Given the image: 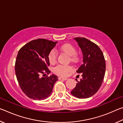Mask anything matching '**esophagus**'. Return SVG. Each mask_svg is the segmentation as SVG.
<instances>
[{
	"label": "esophagus",
	"mask_w": 123,
	"mask_h": 123,
	"mask_svg": "<svg viewBox=\"0 0 123 123\" xmlns=\"http://www.w3.org/2000/svg\"><path fill=\"white\" fill-rule=\"evenodd\" d=\"M58 79H59V80H67L68 79L67 78H63V77H59Z\"/></svg>",
	"instance_id": "obj_1"
}]
</instances>
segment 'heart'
<instances>
[{
  "label": "heart",
  "instance_id": "1",
  "mask_svg": "<svg viewBox=\"0 0 123 123\" xmlns=\"http://www.w3.org/2000/svg\"><path fill=\"white\" fill-rule=\"evenodd\" d=\"M61 52L66 54L69 56L70 60L73 62H76L78 61V57L75 53L76 50L73 45L66 43L62 45L60 47ZM48 59L49 62L51 64L55 63L56 61V53L54 50H52L49 54ZM72 68L70 66H65L63 65H57L54 68V73L57 75L66 76L68 73L71 72Z\"/></svg>",
  "mask_w": 123,
  "mask_h": 123
}]
</instances>
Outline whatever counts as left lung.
<instances>
[{
  "instance_id": "left-lung-1",
  "label": "left lung",
  "mask_w": 123,
  "mask_h": 123,
  "mask_svg": "<svg viewBox=\"0 0 123 123\" xmlns=\"http://www.w3.org/2000/svg\"><path fill=\"white\" fill-rule=\"evenodd\" d=\"M81 49L83 63L76 72L82 78L71 91L72 95L79 99L88 98L96 93L103 83L105 74V58L97 44L84 37L74 38Z\"/></svg>"
}]
</instances>
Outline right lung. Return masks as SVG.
<instances>
[{"instance_id":"obj_1","label":"right lung","mask_w":123,"mask_h":123,"mask_svg":"<svg viewBox=\"0 0 123 123\" xmlns=\"http://www.w3.org/2000/svg\"><path fill=\"white\" fill-rule=\"evenodd\" d=\"M57 42L37 39L24 45L17 56L15 73L22 91L29 98L44 100L51 94L54 85L58 80L56 75L40 77L41 73L49 74L48 55Z\"/></svg>"}]
</instances>
